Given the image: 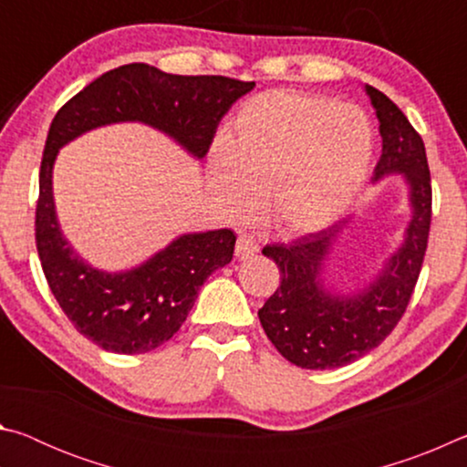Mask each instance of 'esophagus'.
<instances>
[{
  "mask_svg": "<svg viewBox=\"0 0 467 467\" xmlns=\"http://www.w3.org/2000/svg\"><path fill=\"white\" fill-rule=\"evenodd\" d=\"M257 251H259V244L251 234H239V239H236V247H234L236 257L249 259L251 255H255Z\"/></svg>",
  "mask_w": 467,
  "mask_h": 467,
  "instance_id": "34e87169",
  "label": "esophagus"
}]
</instances>
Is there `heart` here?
Masks as SVG:
<instances>
[{"instance_id": "b5f03b06", "label": "heart", "mask_w": 467, "mask_h": 467, "mask_svg": "<svg viewBox=\"0 0 467 467\" xmlns=\"http://www.w3.org/2000/svg\"><path fill=\"white\" fill-rule=\"evenodd\" d=\"M373 130L358 107L313 94L272 90L241 107L233 138L214 146V179L234 214L265 193L282 233L319 231L360 192Z\"/></svg>"}]
</instances>
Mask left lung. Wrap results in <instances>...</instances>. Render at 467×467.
I'll return each instance as SVG.
<instances>
[{
	"label": "left lung",
	"instance_id": "left-lung-1",
	"mask_svg": "<svg viewBox=\"0 0 467 467\" xmlns=\"http://www.w3.org/2000/svg\"><path fill=\"white\" fill-rule=\"evenodd\" d=\"M377 110L383 150L375 181L404 172L410 185L406 241L377 280L352 296L329 295L323 286V259L337 233L319 231L288 244H265L264 255L280 270V286L259 309L265 336L284 358L300 368H337L365 357L391 334L412 298L429 244L432 216L431 171L424 141L393 100L367 86Z\"/></svg>",
	"mask_w": 467,
	"mask_h": 467
}]
</instances>
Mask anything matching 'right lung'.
Returning <instances> with one entry per match:
<instances>
[{"mask_svg":"<svg viewBox=\"0 0 467 467\" xmlns=\"http://www.w3.org/2000/svg\"><path fill=\"white\" fill-rule=\"evenodd\" d=\"M253 86L226 76H175L148 63H128L97 78L55 115L38 172L36 251L61 311L102 350L144 354L169 342L208 275L231 264L236 236L228 228L183 234L136 270H94L63 239L55 216L51 172L59 148L100 125L141 121L203 158L220 119Z\"/></svg>","mask_w":467,"mask_h":467,"instance_id":"right-lung-1","label":"right lung"}]
</instances>
